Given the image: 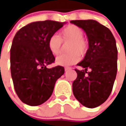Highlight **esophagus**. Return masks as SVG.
Here are the masks:
<instances>
[{
    "label": "esophagus",
    "instance_id": "obj_1",
    "mask_svg": "<svg viewBox=\"0 0 126 126\" xmlns=\"http://www.w3.org/2000/svg\"><path fill=\"white\" fill-rule=\"evenodd\" d=\"M70 69H71L70 67H65V68H64V70H65V71H66L69 70Z\"/></svg>",
    "mask_w": 126,
    "mask_h": 126
}]
</instances>
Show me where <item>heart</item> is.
<instances>
[{
	"label": "heart",
	"mask_w": 126,
	"mask_h": 126,
	"mask_svg": "<svg viewBox=\"0 0 126 126\" xmlns=\"http://www.w3.org/2000/svg\"><path fill=\"white\" fill-rule=\"evenodd\" d=\"M83 35L84 33L81 28L71 24L61 31L60 37L52 35L49 38L47 47L54 55H57L60 52L62 42L69 43L67 50L69 53L57 57L55 60L57 65L62 66L72 65L80 60V55L84 56L86 54L88 45L83 38Z\"/></svg>",
	"instance_id": "b5f03b06"
}]
</instances>
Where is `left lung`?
I'll return each mask as SVG.
<instances>
[{
	"label": "left lung",
	"instance_id": "8db88e82",
	"mask_svg": "<svg viewBox=\"0 0 126 126\" xmlns=\"http://www.w3.org/2000/svg\"><path fill=\"white\" fill-rule=\"evenodd\" d=\"M70 22L83 29L89 46L84 59L77 64L85 69H75L77 78L72 84L73 93L85 107L94 108L104 103L113 88L117 73L116 40L107 27L95 20Z\"/></svg>",
	"mask_w": 126,
	"mask_h": 126
}]
</instances>
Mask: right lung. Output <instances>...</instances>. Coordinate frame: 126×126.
Segmentation results:
<instances>
[{
    "label": "right lung",
    "mask_w": 126,
    "mask_h": 126,
    "mask_svg": "<svg viewBox=\"0 0 126 126\" xmlns=\"http://www.w3.org/2000/svg\"><path fill=\"white\" fill-rule=\"evenodd\" d=\"M65 22L52 20L35 22L20 29L10 49V70L15 92L24 103L38 106L50 98L57 80L64 68L47 66L55 59L49 50V38Z\"/></svg>",
    "instance_id": "obj_1"
}]
</instances>
